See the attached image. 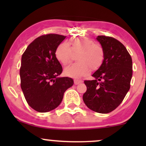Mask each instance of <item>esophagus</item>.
I'll use <instances>...</instances> for the list:
<instances>
[{"mask_svg": "<svg viewBox=\"0 0 146 146\" xmlns=\"http://www.w3.org/2000/svg\"><path fill=\"white\" fill-rule=\"evenodd\" d=\"M82 80H80V79H75L74 80V84H78L82 82Z\"/></svg>", "mask_w": 146, "mask_h": 146, "instance_id": "obj_1", "label": "esophagus"}]
</instances>
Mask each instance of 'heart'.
I'll return each instance as SVG.
<instances>
[{
  "instance_id": "1",
  "label": "heart",
  "mask_w": 146,
  "mask_h": 146,
  "mask_svg": "<svg viewBox=\"0 0 146 146\" xmlns=\"http://www.w3.org/2000/svg\"><path fill=\"white\" fill-rule=\"evenodd\" d=\"M73 53H77V62L64 68L66 76L78 78L86 75L90 70L98 69L104 60V51L100 44L84 37L74 38L69 43L60 42L55 50V57L60 64L66 65L71 62Z\"/></svg>"
}]
</instances>
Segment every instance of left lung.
I'll list each match as a JSON object with an SVG mask.
<instances>
[{
    "mask_svg": "<svg viewBox=\"0 0 146 146\" xmlns=\"http://www.w3.org/2000/svg\"><path fill=\"white\" fill-rule=\"evenodd\" d=\"M104 51L102 66L93 73V80H85L86 91L83 100L88 108L108 113L117 108L130 88L132 61L125 46L110 36H98Z\"/></svg>",
    "mask_w": 146,
    "mask_h": 146,
    "instance_id": "1",
    "label": "left lung"
}]
</instances>
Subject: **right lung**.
<instances>
[{
  "label": "right lung",
  "mask_w": 146,
  "mask_h": 146,
  "mask_svg": "<svg viewBox=\"0 0 146 146\" xmlns=\"http://www.w3.org/2000/svg\"><path fill=\"white\" fill-rule=\"evenodd\" d=\"M65 38L55 33L42 35L36 38L22 56V90L29 106L40 113L57 108L64 92L74 83L71 78H58L62 67L55 57V50Z\"/></svg>",
  "instance_id": "add662e5"
}]
</instances>
